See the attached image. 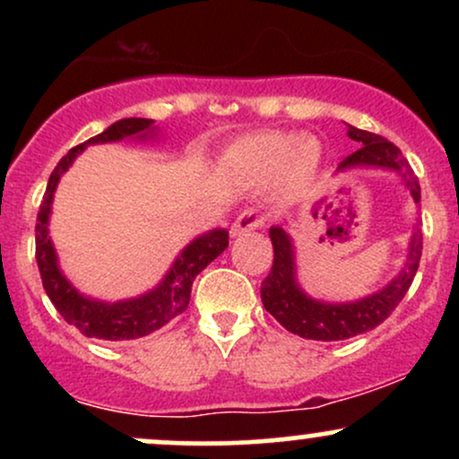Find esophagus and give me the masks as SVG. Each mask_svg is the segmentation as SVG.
<instances>
[{
  "label": "esophagus",
  "instance_id": "34e87169",
  "mask_svg": "<svg viewBox=\"0 0 459 459\" xmlns=\"http://www.w3.org/2000/svg\"><path fill=\"white\" fill-rule=\"evenodd\" d=\"M263 213L256 212V209H244L239 215H237V220L230 226V235L233 237H239V235H246L250 233V230L259 229L263 224Z\"/></svg>",
  "mask_w": 459,
  "mask_h": 459
}]
</instances>
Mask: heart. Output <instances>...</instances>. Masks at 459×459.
<instances>
[{
  "instance_id": "b5f03b06",
  "label": "heart",
  "mask_w": 459,
  "mask_h": 459,
  "mask_svg": "<svg viewBox=\"0 0 459 459\" xmlns=\"http://www.w3.org/2000/svg\"><path fill=\"white\" fill-rule=\"evenodd\" d=\"M321 160L319 142L310 135H289L281 131H263L235 142L226 151L222 170L247 181H265L281 175L284 187L307 186Z\"/></svg>"
}]
</instances>
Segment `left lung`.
Returning <instances> with one entry per match:
<instances>
[{"label": "left lung", "mask_w": 459, "mask_h": 459, "mask_svg": "<svg viewBox=\"0 0 459 459\" xmlns=\"http://www.w3.org/2000/svg\"><path fill=\"white\" fill-rule=\"evenodd\" d=\"M347 135L360 142L362 146L339 163V170L384 168V170L399 172L405 187L412 194L414 203H420L419 178L412 175L408 161L402 157V151L393 142L371 134V131L351 127V125H347ZM270 239L273 246V265L265 281L261 282L263 307L272 317H276L282 328L302 336V339L313 341H343L380 325L408 293L416 270H419L420 252H423V233H420V229H414L412 237H410L408 259H405L397 278H393L377 293L356 299V302L330 304L308 298L299 289L293 244L287 230L282 226H272Z\"/></svg>", "instance_id": "8db88e82"}]
</instances>
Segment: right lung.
Returning <instances> with one entry per match:
<instances>
[{
  "label": "right lung",
  "instance_id": "1",
  "mask_svg": "<svg viewBox=\"0 0 459 459\" xmlns=\"http://www.w3.org/2000/svg\"><path fill=\"white\" fill-rule=\"evenodd\" d=\"M152 131L155 127H152L151 118H123L109 125L103 134L71 149L51 172L43 203H40L39 218H36V263H39L43 287L66 324L75 325L82 334L91 336V339L127 341L160 330L161 325H166L168 321L187 308L194 278L229 247V230L226 229H215L196 237L192 244L183 247L178 259L172 263L170 272L152 291L140 298L123 299V302H101V299L82 296L60 272L49 237L51 203H54V192L60 177L88 144H105V142H118L125 138L146 140L155 135Z\"/></svg>",
  "mask_w": 459,
  "mask_h": 459
}]
</instances>
